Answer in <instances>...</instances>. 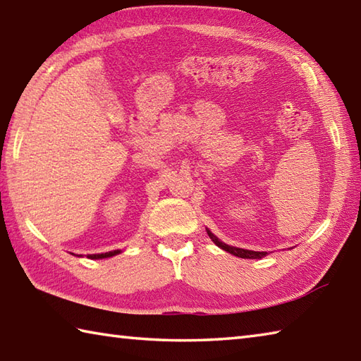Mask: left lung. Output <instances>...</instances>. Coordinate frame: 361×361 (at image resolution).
Here are the masks:
<instances>
[{
    "mask_svg": "<svg viewBox=\"0 0 361 361\" xmlns=\"http://www.w3.org/2000/svg\"><path fill=\"white\" fill-rule=\"evenodd\" d=\"M208 235H209L211 239H213L214 244H216L217 247H221V249H224L225 252H228V253H231V255L239 257V258H250V259H257V258H258V259H259V258L266 257V253H267V252H253V250L238 249V247H231V245H227V244L222 243V241H219V239H217L211 231H208Z\"/></svg>",
    "mask_w": 361,
    "mask_h": 361,
    "instance_id": "obj_1",
    "label": "left lung"
}]
</instances>
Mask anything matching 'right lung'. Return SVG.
Returning <instances> with one entry per match:
<instances>
[{
    "mask_svg": "<svg viewBox=\"0 0 361 361\" xmlns=\"http://www.w3.org/2000/svg\"><path fill=\"white\" fill-rule=\"evenodd\" d=\"M117 253H120V250H112V252H106V253H95V255H89L87 258H92V259L108 258V257H114V255H117Z\"/></svg>",
    "mask_w": 361,
    "mask_h": 361,
    "instance_id": "obj_1",
    "label": "right lung"
}]
</instances>
